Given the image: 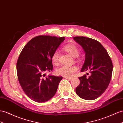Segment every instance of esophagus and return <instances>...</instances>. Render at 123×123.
<instances>
[{
    "mask_svg": "<svg viewBox=\"0 0 123 123\" xmlns=\"http://www.w3.org/2000/svg\"><path fill=\"white\" fill-rule=\"evenodd\" d=\"M65 78H66V79H67L68 80H72V77H64Z\"/></svg>",
    "mask_w": 123,
    "mask_h": 123,
    "instance_id": "esophagus-1",
    "label": "esophagus"
}]
</instances>
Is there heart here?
<instances>
[{
    "label": "heart",
    "mask_w": 123,
    "mask_h": 123,
    "mask_svg": "<svg viewBox=\"0 0 123 123\" xmlns=\"http://www.w3.org/2000/svg\"><path fill=\"white\" fill-rule=\"evenodd\" d=\"M65 51L68 53L73 57H77L80 54V50L78 47L74 44H68L63 47ZM59 52L58 50H55L53 52L51 57V60L53 64H56L58 61ZM78 70L76 65L72 66H62L56 70V73L59 75L64 77H71L73 73Z\"/></svg>",
    "instance_id": "obj_1"
}]
</instances>
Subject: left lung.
Wrapping results in <instances>:
<instances>
[{
	"instance_id": "obj_1",
	"label": "left lung",
	"mask_w": 123,
	"mask_h": 123,
	"mask_svg": "<svg viewBox=\"0 0 123 123\" xmlns=\"http://www.w3.org/2000/svg\"><path fill=\"white\" fill-rule=\"evenodd\" d=\"M74 40L85 52V61L81 72L89 71L90 75L80 77L76 92L81 98L92 100L105 92L111 79L113 64L105 49L99 42L90 38L76 36Z\"/></svg>"
}]
</instances>
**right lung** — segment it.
<instances>
[{
	"instance_id": "right-lung-1",
	"label": "right lung",
	"mask_w": 123,
	"mask_h": 123,
	"mask_svg": "<svg viewBox=\"0 0 123 123\" xmlns=\"http://www.w3.org/2000/svg\"><path fill=\"white\" fill-rule=\"evenodd\" d=\"M65 37L40 35L24 46L17 63L18 78L22 88L30 99L37 102L47 101L57 91L62 76L49 75L52 70L51 57Z\"/></svg>"
}]
</instances>
